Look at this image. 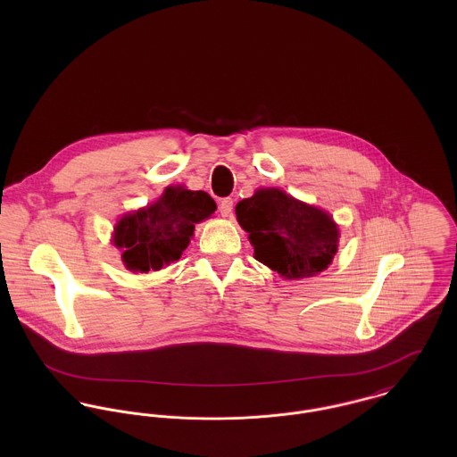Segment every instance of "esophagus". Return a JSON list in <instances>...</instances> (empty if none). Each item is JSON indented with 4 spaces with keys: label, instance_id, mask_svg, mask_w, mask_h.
I'll return each mask as SVG.
<instances>
[{
    "label": "esophagus",
    "instance_id": "obj_1",
    "mask_svg": "<svg viewBox=\"0 0 457 457\" xmlns=\"http://www.w3.org/2000/svg\"><path fill=\"white\" fill-rule=\"evenodd\" d=\"M232 207H234L232 198H221L220 204H218V209H220L221 216H230L232 214Z\"/></svg>",
    "mask_w": 457,
    "mask_h": 457
}]
</instances>
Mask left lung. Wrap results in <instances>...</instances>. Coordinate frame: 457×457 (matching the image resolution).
<instances>
[{"instance_id": "left-lung-1", "label": "left lung", "mask_w": 457, "mask_h": 457, "mask_svg": "<svg viewBox=\"0 0 457 457\" xmlns=\"http://www.w3.org/2000/svg\"><path fill=\"white\" fill-rule=\"evenodd\" d=\"M236 214L250 234L255 259L285 278L322 272L337 250L339 230L332 218L278 188L241 200Z\"/></svg>"}]
</instances>
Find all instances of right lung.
Here are the masks:
<instances>
[{
    "label": "right lung",
    "mask_w": 457,
    "mask_h": 457,
    "mask_svg": "<svg viewBox=\"0 0 457 457\" xmlns=\"http://www.w3.org/2000/svg\"><path fill=\"white\" fill-rule=\"evenodd\" d=\"M216 204L205 192L169 187L158 202L127 214L114 230V245L135 272L158 270L179 261L190 245L195 223L209 218Z\"/></svg>",
    "instance_id": "obj_1"
}]
</instances>
